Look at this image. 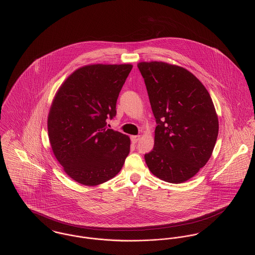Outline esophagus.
<instances>
[{"label":"esophagus","mask_w":255,"mask_h":255,"mask_svg":"<svg viewBox=\"0 0 255 255\" xmlns=\"http://www.w3.org/2000/svg\"><path fill=\"white\" fill-rule=\"evenodd\" d=\"M130 139H131V142H132L133 144H135V143H137V141L140 139V136H139V135H133V136L130 137Z\"/></svg>","instance_id":"34e87169"}]
</instances>
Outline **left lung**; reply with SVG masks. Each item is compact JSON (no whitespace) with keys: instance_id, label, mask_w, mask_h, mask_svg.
I'll list each match as a JSON object with an SVG mask.
<instances>
[{"instance_id":"1","label":"left lung","mask_w":255,"mask_h":255,"mask_svg":"<svg viewBox=\"0 0 255 255\" xmlns=\"http://www.w3.org/2000/svg\"><path fill=\"white\" fill-rule=\"evenodd\" d=\"M137 67L157 123L154 148L145 154V162L160 179L182 183L212 154L219 128L213 102L188 70L158 61L140 62Z\"/></svg>"}]
</instances>
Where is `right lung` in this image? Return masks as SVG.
Listing matches in <instances>:
<instances>
[{"label": "right lung", "instance_id": "obj_1", "mask_svg": "<svg viewBox=\"0 0 255 255\" xmlns=\"http://www.w3.org/2000/svg\"><path fill=\"white\" fill-rule=\"evenodd\" d=\"M130 64H93L76 70L56 93L47 118L53 154L72 179L84 185L108 181L130 149L128 135L107 128Z\"/></svg>", "mask_w": 255, "mask_h": 255}]
</instances>
